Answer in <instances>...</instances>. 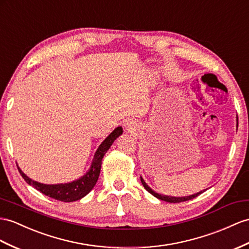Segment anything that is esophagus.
<instances>
[{
  "label": "esophagus",
  "instance_id": "34e87169",
  "mask_svg": "<svg viewBox=\"0 0 249 249\" xmlns=\"http://www.w3.org/2000/svg\"><path fill=\"white\" fill-rule=\"evenodd\" d=\"M136 127H137V124L133 120H127L124 122V128L127 132H132L136 130Z\"/></svg>",
  "mask_w": 249,
  "mask_h": 249
}]
</instances>
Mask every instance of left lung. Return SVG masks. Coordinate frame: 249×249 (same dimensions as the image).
I'll list each match as a JSON object with an SVG mask.
<instances>
[{
  "mask_svg": "<svg viewBox=\"0 0 249 249\" xmlns=\"http://www.w3.org/2000/svg\"><path fill=\"white\" fill-rule=\"evenodd\" d=\"M141 182H142V184H143V186H144V188L148 191L149 194H151L152 196H155L156 197H158V199H160V200H162V201H165V202H169V203H180V202H184V201H189V200H191V199H195L196 196H197L199 195H201L203 191H200V193H197V194H195V195H193V196H183V197H176V196H163V195H159V194H157V193H155L154 190H152L147 184H146L145 182H144V180L142 179L141 178Z\"/></svg>",
  "mask_w": 249,
  "mask_h": 249,
  "instance_id": "8db88e82",
  "label": "left lung"
}]
</instances>
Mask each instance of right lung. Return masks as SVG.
<instances>
[{"label":"right lung","mask_w":249,"mask_h":249,"mask_svg":"<svg viewBox=\"0 0 249 249\" xmlns=\"http://www.w3.org/2000/svg\"><path fill=\"white\" fill-rule=\"evenodd\" d=\"M122 127H117V128L104 140V142L100 145V147L98 148L97 152H95L90 170L88 171L87 175L81 178L80 180H76L74 182L68 184H58V185H46V184H41L33 181L29 179L20 168L18 167V169L20 171L23 179L26 181L29 185L34 186L36 189L41 191V193L45 196H48L54 200L62 202L78 201L82 199L83 196H85L95 185V183H97L100 176L102 159H103L106 151L110 148V146L114 140H116L120 135H122Z\"/></svg>","instance_id":"1"}]
</instances>
